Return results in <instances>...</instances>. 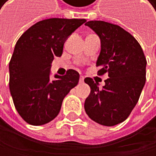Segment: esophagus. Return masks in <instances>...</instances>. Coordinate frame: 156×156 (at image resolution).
<instances>
[{
	"mask_svg": "<svg viewBox=\"0 0 156 156\" xmlns=\"http://www.w3.org/2000/svg\"><path fill=\"white\" fill-rule=\"evenodd\" d=\"M83 81H84V76H80V83H82Z\"/></svg>",
	"mask_w": 156,
	"mask_h": 156,
	"instance_id": "obj_1",
	"label": "esophagus"
}]
</instances>
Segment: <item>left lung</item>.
<instances>
[{
    "label": "left lung",
    "instance_id": "left-lung-1",
    "mask_svg": "<svg viewBox=\"0 0 156 156\" xmlns=\"http://www.w3.org/2000/svg\"><path fill=\"white\" fill-rule=\"evenodd\" d=\"M85 25L100 38L96 66L108 79L103 88L91 77L84 80L91 88L84 108L93 121L113 126L126 120L139 101L146 81V58L139 42L120 26L101 20Z\"/></svg>",
    "mask_w": 156,
    "mask_h": 156
}]
</instances>
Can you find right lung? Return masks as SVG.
<instances>
[{"label":"right lung","instance_id":"obj_1","mask_svg":"<svg viewBox=\"0 0 156 156\" xmlns=\"http://www.w3.org/2000/svg\"><path fill=\"white\" fill-rule=\"evenodd\" d=\"M85 20H41L20 37L9 62V89L16 109L32 125L51 122L61 110L63 98L77 85L80 74L69 69L50 80L54 57H61L63 44Z\"/></svg>","mask_w":156,"mask_h":156}]
</instances>
